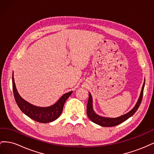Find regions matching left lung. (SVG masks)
<instances>
[{"instance_id":"8db88e82","label":"left lung","mask_w":154,"mask_h":154,"mask_svg":"<svg viewBox=\"0 0 154 154\" xmlns=\"http://www.w3.org/2000/svg\"><path fill=\"white\" fill-rule=\"evenodd\" d=\"M144 84H145V80H144V83L142 87L140 96H139L137 103L134 106V108L128 112L127 113L120 116L117 118L103 117V116H101L96 114L95 112V111L94 110V109H93L92 97L91 96V94L89 92V97H88V100L87 105V114L88 118H89L92 122H94L97 125H99L101 126V127H114V126L118 125L120 123H123L125 121L128 119L129 118L132 116L138 109L142 101Z\"/></svg>"}]
</instances>
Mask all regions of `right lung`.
I'll return each mask as SVG.
<instances>
[{"instance_id":"add662e5","label":"right lung","mask_w":154,"mask_h":154,"mask_svg":"<svg viewBox=\"0 0 154 154\" xmlns=\"http://www.w3.org/2000/svg\"><path fill=\"white\" fill-rule=\"evenodd\" d=\"M12 83L14 96H15V99L18 107L23 113L28 116L31 119L39 123H50L54 122V120L58 118L63 111L65 102L72 93V91L66 93L54 104L51 106L45 107L37 106L29 103V102L23 99L18 94L16 88L15 80H14L13 73Z\"/></svg>"}]
</instances>
